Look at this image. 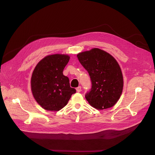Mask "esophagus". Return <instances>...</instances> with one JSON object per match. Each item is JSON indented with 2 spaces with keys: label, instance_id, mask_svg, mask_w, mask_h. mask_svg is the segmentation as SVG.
Here are the masks:
<instances>
[{
  "label": "esophagus",
  "instance_id": "esophagus-1",
  "mask_svg": "<svg viewBox=\"0 0 155 155\" xmlns=\"http://www.w3.org/2000/svg\"><path fill=\"white\" fill-rule=\"evenodd\" d=\"M76 90H77V92H80L81 91V87L80 86V87H77V88H76Z\"/></svg>",
  "mask_w": 155,
  "mask_h": 155
}]
</instances>
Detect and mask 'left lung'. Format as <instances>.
<instances>
[{
  "mask_svg": "<svg viewBox=\"0 0 155 155\" xmlns=\"http://www.w3.org/2000/svg\"><path fill=\"white\" fill-rule=\"evenodd\" d=\"M77 58L91 81V88L85 94L89 104L97 109L113 106L120 97L124 85L122 71L116 60L98 48L79 53Z\"/></svg>",
  "mask_w": 155,
  "mask_h": 155,
  "instance_id": "8db88e82",
  "label": "left lung"
}]
</instances>
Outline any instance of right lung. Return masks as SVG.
Wrapping results in <instances>:
<instances>
[{"instance_id":"add662e5","label":"right lung","mask_w":155,"mask_h":155,"mask_svg":"<svg viewBox=\"0 0 155 155\" xmlns=\"http://www.w3.org/2000/svg\"><path fill=\"white\" fill-rule=\"evenodd\" d=\"M69 59L68 55H49L40 61L33 70L32 93L37 103L46 110H61L76 93L75 88L70 87L68 78L63 75Z\"/></svg>"}]
</instances>
